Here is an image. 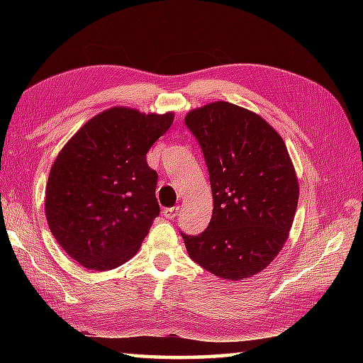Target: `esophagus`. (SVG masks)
Returning <instances> with one entry per match:
<instances>
[{
    "instance_id": "34e87169",
    "label": "esophagus",
    "mask_w": 363,
    "mask_h": 363,
    "mask_svg": "<svg viewBox=\"0 0 363 363\" xmlns=\"http://www.w3.org/2000/svg\"><path fill=\"white\" fill-rule=\"evenodd\" d=\"M177 212H179V207H167V209H164V217L168 218V220H173L177 217Z\"/></svg>"
}]
</instances>
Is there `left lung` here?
Returning <instances> with one entry per match:
<instances>
[{
  "label": "left lung",
  "instance_id": "1",
  "mask_svg": "<svg viewBox=\"0 0 363 363\" xmlns=\"http://www.w3.org/2000/svg\"><path fill=\"white\" fill-rule=\"evenodd\" d=\"M201 146L213 211L198 235L181 233L191 260L223 279L264 269L281 251L295 218L299 187L282 137L240 106L217 101L187 113Z\"/></svg>",
  "mask_w": 363,
  "mask_h": 363
}]
</instances>
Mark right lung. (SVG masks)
<instances>
[{
  "instance_id": "1",
  "label": "right lung",
  "mask_w": 363,
  "mask_h": 363,
  "mask_svg": "<svg viewBox=\"0 0 363 363\" xmlns=\"http://www.w3.org/2000/svg\"><path fill=\"white\" fill-rule=\"evenodd\" d=\"M172 112L112 107L89 120L51 167L45 212L73 260L96 272L134 256L160 207L146 152L173 123Z\"/></svg>"
}]
</instances>
